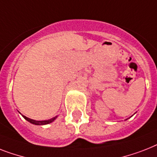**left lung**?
I'll use <instances>...</instances> for the list:
<instances>
[{"label":"left lung","instance_id":"8db88e82","mask_svg":"<svg viewBox=\"0 0 157 157\" xmlns=\"http://www.w3.org/2000/svg\"><path fill=\"white\" fill-rule=\"evenodd\" d=\"M126 120H127V119H126Z\"/></svg>","mask_w":157,"mask_h":157}]
</instances>
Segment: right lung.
Wrapping results in <instances>:
<instances>
[{
	"mask_svg": "<svg viewBox=\"0 0 157 157\" xmlns=\"http://www.w3.org/2000/svg\"><path fill=\"white\" fill-rule=\"evenodd\" d=\"M21 115H22V114H21ZM22 117L25 118V120L28 121L29 123H32V124H34V125H40V126H42V125H47V124H49V123H52V122H54V121L57 118L58 115H56V117H54V118H51V119H48V120H43V121L34 120V119H31V118H27V117H25V116H24V115H22Z\"/></svg>",
	"mask_w": 157,
	"mask_h": 157,
	"instance_id": "right-lung-1",
	"label": "right lung"
}]
</instances>
